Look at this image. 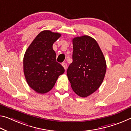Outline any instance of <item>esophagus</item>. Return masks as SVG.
Instances as JSON below:
<instances>
[{"label":"esophagus","instance_id":"34e87169","mask_svg":"<svg viewBox=\"0 0 131 131\" xmlns=\"http://www.w3.org/2000/svg\"><path fill=\"white\" fill-rule=\"evenodd\" d=\"M62 65L63 66V67L64 68V69L66 70V68H67V63H66V62H63V63H62Z\"/></svg>","mask_w":131,"mask_h":131}]
</instances>
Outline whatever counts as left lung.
<instances>
[{
    "label": "left lung",
    "mask_w": 131,
    "mask_h": 131,
    "mask_svg": "<svg viewBox=\"0 0 131 131\" xmlns=\"http://www.w3.org/2000/svg\"><path fill=\"white\" fill-rule=\"evenodd\" d=\"M73 62L67 70V76L73 92L81 97H88L101 86L107 65L98 43L88 36L72 39Z\"/></svg>",
    "instance_id": "1"
}]
</instances>
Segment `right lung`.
<instances>
[{"label":"right lung","instance_id":"add662e5","mask_svg":"<svg viewBox=\"0 0 131 131\" xmlns=\"http://www.w3.org/2000/svg\"><path fill=\"white\" fill-rule=\"evenodd\" d=\"M61 34L44 30L39 32L28 47L23 59L25 78L28 86L40 94L50 91L58 77L65 72L56 61L52 45Z\"/></svg>","mask_w":131,"mask_h":131}]
</instances>
